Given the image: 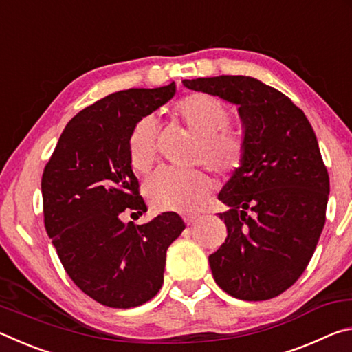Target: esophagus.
<instances>
[{
    "mask_svg": "<svg viewBox=\"0 0 352 352\" xmlns=\"http://www.w3.org/2000/svg\"><path fill=\"white\" fill-rule=\"evenodd\" d=\"M199 216H200V214H197V212H184L183 220H184V223H186V225H190L199 219Z\"/></svg>",
    "mask_w": 352,
    "mask_h": 352,
    "instance_id": "obj_1",
    "label": "esophagus"
}]
</instances>
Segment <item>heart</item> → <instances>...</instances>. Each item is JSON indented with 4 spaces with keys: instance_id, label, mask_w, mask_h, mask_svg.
Wrapping results in <instances>:
<instances>
[{
    "instance_id": "obj_1",
    "label": "heart",
    "mask_w": 352,
    "mask_h": 352,
    "mask_svg": "<svg viewBox=\"0 0 352 352\" xmlns=\"http://www.w3.org/2000/svg\"><path fill=\"white\" fill-rule=\"evenodd\" d=\"M175 116L190 132L199 135L197 160L222 174H231L245 160L242 133L226 127L231 113L222 100L206 93H192L174 107ZM130 163L136 172L147 174L157 162V124L144 118L136 124L129 140ZM214 182L201 169L160 170L146 182V195L162 211H189L204 204Z\"/></svg>"
}]
</instances>
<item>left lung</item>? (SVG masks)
<instances>
[{
	"mask_svg": "<svg viewBox=\"0 0 352 352\" xmlns=\"http://www.w3.org/2000/svg\"><path fill=\"white\" fill-rule=\"evenodd\" d=\"M194 91L237 105L245 160L220 190L225 242L210 254L219 287L245 301H264L302 275L326 220L329 175L302 110L248 76L184 79Z\"/></svg>",
	"mask_w": 352,
	"mask_h": 352,
	"instance_id": "obj_1",
	"label": "left lung"
}]
</instances>
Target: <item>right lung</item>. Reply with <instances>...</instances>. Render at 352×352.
Listing matches in <instances>:
<instances>
[{"mask_svg": "<svg viewBox=\"0 0 352 352\" xmlns=\"http://www.w3.org/2000/svg\"><path fill=\"white\" fill-rule=\"evenodd\" d=\"M175 90L174 82L130 88L87 107L67 124L45 166L46 233L68 276L104 306L136 307L157 295L166 252L184 230L177 212L144 225L121 220L124 211H147L130 163V135Z\"/></svg>", "mask_w": 352, "mask_h": 352, "instance_id": "add662e5", "label": "right lung"}]
</instances>
